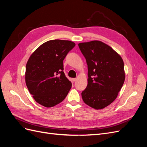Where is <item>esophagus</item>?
Segmentation results:
<instances>
[{"instance_id": "1", "label": "esophagus", "mask_w": 147, "mask_h": 147, "mask_svg": "<svg viewBox=\"0 0 147 147\" xmlns=\"http://www.w3.org/2000/svg\"><path fill=\"white\" fill-rule=\"evenodd\" d=\"M75 80H76V78H71V82H74Z\"/></svg>"}]
</instances>
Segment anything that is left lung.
<instances>
[{"label":"left lung","mask_w":147,"mask_h":147,"mask_svg":"<svg viewBox=\"0 0 147 147\" xmlns=\"http://www.w3.org/2000/svg\"><path fill=\"white\" fill-rule=\"evenodd\" d=\"M88 65V85L82 91L84 103L96 110L116 99L125 80L123 61L107 44L98 40L78 44Z\"/></svg>","instance_id":"obj_1"}]
</instances>
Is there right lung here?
I'll return each mask as SVG.
<instances>
[{
  "mask_svg": "<svg viewBox=\"0 0 147 147\" xmlns=\"http://www.w3.org/2000/svg\"><path fill=\"white\" fill-rule=\"evenodd\" d=\"M75 46L69 40H52L43 43L30 56L25 80L37 103L52 107L65 98L72 83L63 72V61Z\"/></svg>",
  "mask_w": 147,
  "mask_h": 147,
  "instance_id": "add662e5",
  "label": "right lung"
}]
</instances>
